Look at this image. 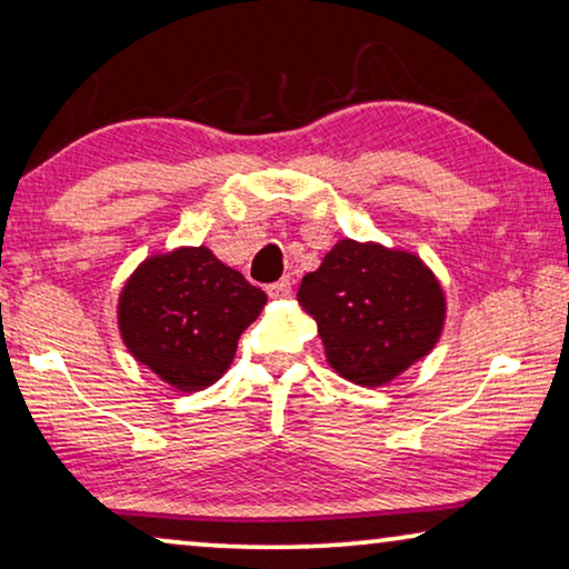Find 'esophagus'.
I'll return each mask as SVG.
<instances>
[{
	"mask_svg": "<svg viewBox=\"0 0 569 569\" xmlns=\"http://www.w3.org/2000/svg\"><path fill=\"white\" fill-rule=\"evenodd\" d=\"M268 296L270 299H288V296H291V281H288V278H281V281L270 283Z\"/></svg>",
	"mask_w": 569,
	"mask_h": 569,
	"instance_id": "34e87169",
	"label": "esophagus"
}]
</instances>
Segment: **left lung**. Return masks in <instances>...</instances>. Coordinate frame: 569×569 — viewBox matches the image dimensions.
<instances>
[{
  "label": "left lung",
  "instance_id": "obj_1",
  "mask_svg": "<svg viewBox=\"0 0 569 569\" xmlns=\"http://www.w3.org/2000/svg\"><path fill=\"white\" fill-rule=\"evenodd\" d=\"M299 307L317 321L329 368L366 388L427 358L447 321L445 288L417 252L350 237L303 276Z\"/></svg>",
  "mask_w": 569,
  "mask_h": 569
}]
</instances>
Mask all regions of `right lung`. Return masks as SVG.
<instances>
[{"label":"right lung","instance_id":"right-lung-1","mask_svg":"<svg viewBox=\"0 0 569 569\" xmlns=\"http://www.w3.org/2000/svg\"><path fill=\"white\" fill-rule=\"evenodd\" d=\"M266 303V291L209 248H176L132 270L117 299V327L140 366L173 391L197 393L230 370L237 339Z\"/></svg>","mask_w":569,"mask_h":569}]
</instances>
